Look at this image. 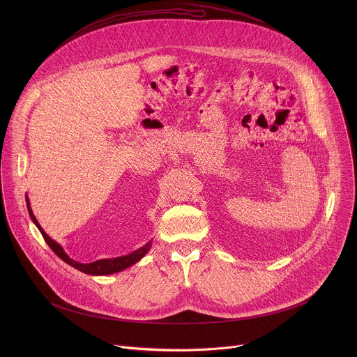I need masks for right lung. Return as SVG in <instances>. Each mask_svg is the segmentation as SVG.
I'll use <instances>...</instances> for the list:
<instances>
[{"label": "right lung", "mask_w": 357, "mask_h": 357, "mask_svg": "<svg viewBox=\"0 0 357 357\" xmlns=\"http://www.w3.org/2000/svg\"><path fill=\"white\" fill-rule=\"evenodd\" d=\"M26 205H28V212H29V216L32 219V222L36 225V227L39 229V231L42 233L45 241L47 243V245L54 250V252L56 254V256L59 259H62L65 263H68L69 266H72L73 268L84 273V274H90V275H109V274H114V273H119V271H123L126 268H128L130 266L135 264L137 261H139L145 254L148 252V250L151 248V244H152V240L148 241L145 245L139 247L138 250L127 254V256H123V257H116V259H105V260H97L94 263H89V264H83V263H79V261H75L72 260L68 254L65 252V250L62 248L61 244H58L55 240L50 238L45 230L40 227V225L38 223L36 218L33 216L32 213V209L29 206V200L26 197Z\"/></svg>", "instance_id": "1"}]
</instances>
